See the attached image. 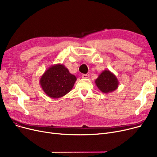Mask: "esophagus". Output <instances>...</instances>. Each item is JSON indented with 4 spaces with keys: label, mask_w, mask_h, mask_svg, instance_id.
<instances>
[{
    "label": "esophagus",
    "mask_w": 157,
    "mask_h": 157,
    "mask_svg": "<svg viewBox=\"0 0 157 157\" xmlns=\"http://www.w3.org/2000/svg\"><path fill=\"white\" fill-rule=\"evenodd\" d=\"M88 77H89V75H88V74H83V75H82V78H84V79H86V78H88Z\"/></svg>",
    "instance_id": "esophagus-1"
}]
</instances>
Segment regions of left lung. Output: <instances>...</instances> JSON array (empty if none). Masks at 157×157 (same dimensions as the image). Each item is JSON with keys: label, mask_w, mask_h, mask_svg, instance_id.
<instances>
[{"label": "left lung", "mask_w": 157, "mask_h": 157, "mask_svg": "<svg viewBox=\"0 0 157 157\" xmlns=\"http://www.w3.org/2000/svg\"><path fill=\"white\" fill-rule=\"evenodd\" d=\"M95 83L97 88L105 94L114 92L119 85L117 76L109 70L103 71L95 79Z\"/></svg>", "instance_id": "obj_1"}]
</instances>
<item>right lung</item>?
Returning <instances> with one entry per match:
<instances>
[{
    "label": "right lung",
    "instance_id": "obj_1",
    "mask_svg": "<svg viewBox=\"0 0 157 157\" xmlns=\"http://www.w3.org/2000/svg\"><path fill=\"white\" fill-rule=\"evenodd\" d=\"M76 79L64 65L57 63L45 71L40 78L39 83L49 97L59 98L71 91Z\"/></svg>",
    "mask_w": 157,
    "mask_h": 157
}]
</instances>
